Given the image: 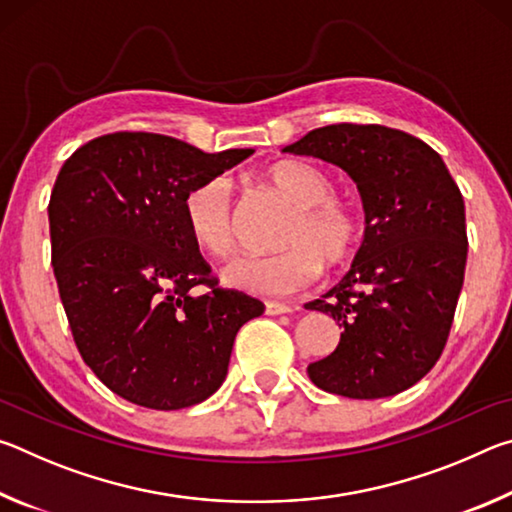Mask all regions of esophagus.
Returning <instances> with one entry per match:
<instances>
[{
    "instance_id": "34e87169",
    "label": "esophagus",
    "mask_w": 512,
    "mask_h": 512,
    "mask_svg": "<svg viewBox=\"0 0 512 512\" xmlns=\"http://www.w3.org/2000/svg\"><path fill=\"white\" fill-rule=\"evenodd\" d=\"M291 307L284 305V302H266V314L268 316H280V314H291Z\"/></svg>"
}]
</instances>
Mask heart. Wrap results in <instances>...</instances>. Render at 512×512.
<instances>
[{"label":"heart","instance_id":"1","mask_svg":"<svg viewBox=\"0 0 512 512\" xmlns=\"http://www.w3.org/2000/svg\"><path fill=\"white\" fill-rule=\"evenodd\" d=\"M264 180L293 205L280 239L287 248L273 255L239 257L225 266L223 280L257 296H291L316 280L323 262L334 266L352 255L361 221L350 203L332 196V180L314 164L273 162ZM183 221L196 248L212 257H228L235 250L228 180L214 176L189 189Z\"/></svg>","mask_w":512,"mask_h":512}]
</instances>
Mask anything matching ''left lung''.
Masks as SVG:
<instances>
[{"mask_svg": "<svg viewBox=\"0 0 512 512\" xmlns=\"http://www.w3.org/2000/svg\"><path fill=\"white\" fill-rule=\"evenodd\" d=\"M282 151L341 167L366 212L350 271L305 305L343 329L336 350L309 363V379L352 400L406 391L443 354L463 289L461 189L429 144L377 124L323 126Z\"/></svg>", "mask_w": 512, "mask_h": 512, "instance_id": "1", "label": "left lung"}]
</instances>
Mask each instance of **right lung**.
<instances>
[{"label":"right lung","mask_w":512,"mask_h":512,"mask_svg":"<svg viewBox=\"0 0 512 512\" xmlns=\"http://www.w3.org/2000/svg\"><path fill=\"white\" fill-rule=\"evenodd\" d=\"M248 155L110 133L58 173L49 235L60 300L83 361L128 402L176 411L207 400L239 327L264 314L259 300L219 287L183 221L189 189Z\"/></svg>","instance_id":"add662e5"}]
</instances>
